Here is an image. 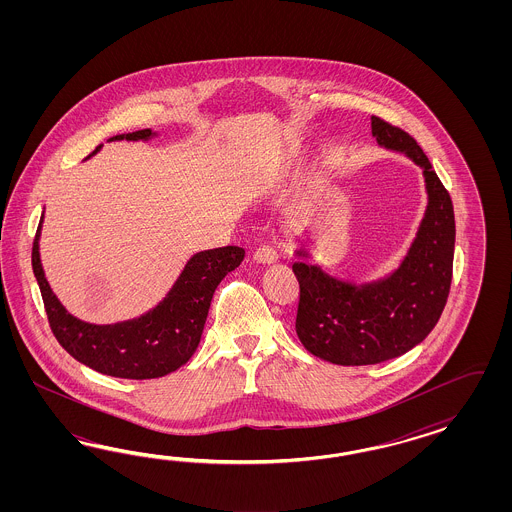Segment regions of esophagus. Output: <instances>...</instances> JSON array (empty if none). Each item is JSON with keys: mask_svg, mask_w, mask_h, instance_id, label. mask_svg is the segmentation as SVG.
Here are the masks:
<instances>
[{"mask_svg": "<svg viewBox=\"0 0 512 512\" xmlns=\"http://www.w3.org/2000/svg\"><path fill=\"white\" fill-rule=\"evenodd\" d=\"M278 251L270 246H261L253 253V261L259 264H274L278 263Z\"/></svg>", "mask_w": 512, "mask_h": 512, "instance_id": "obj_1", "label": "esophagus"}]
</instances>
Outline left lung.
Listing matches in <instances>:
<instances>
[{"label": "left lung", "mask_w": 512, "mask_h": 512, "mask_svg": "<svg viewBox=\"0 0 512 512\" xmlns=\"http://www.w3.org/2000/svg\"><path fill=\"white\" fill-rule=\"evenodd\" d=\"M379 148L405 155L422 169L428 202L398 266L375 279H341L319 264L296 261L300 283L296 334L321 360L340 366L379 364L417 347L437 325L449 296L454 259V210L447 189L417 140L372 116ZM298 257H311L296 249Z\"/></svg>", "instance_id": "left-lung-1"}]
</instances>
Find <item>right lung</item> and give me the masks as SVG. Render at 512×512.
<instances>
[{
    "mask_svg": "<svg viewBox=\"0 0 512 512\" xmlns=\"http://www.w3.org/2000/svg\"><path fill=\"white\" fill-rule=\"evenodd\" d=\"M157 135L152 129H140L116 135L109 142H148ZM99 150L101 146L86 159ZM43 217L33 240L31 264L50 328L71 357L95 372L120 379H155L184 366L199 347L217 285L246 257V251L238 246L199 251L191 255L169 293L152 310L120 323L93 325L65 310L48 285L39 253Z\"/></svg>",
    "mask_w": 512,
    "mask_h": 512,
    "instance_id": "1",
    "label": "right lung"
}]
</instances>
